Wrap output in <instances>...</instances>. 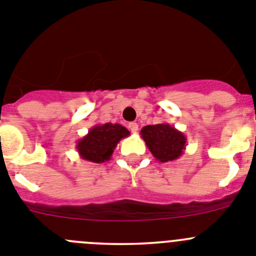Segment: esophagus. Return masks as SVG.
I'll return each mask as SVG.
<instances>
[{
  "label": "esophagus",
  "mask_w": 256,
  "mask_h": 256,
  "mask_svg": "<svg viewBox=\"0 0 256 256\" xmlns=\"http://www.w3.org/2000/svg\"><path fill=\"white\" fill-rule=\"evenodd\" d=\"M128 128L131 130V132H138V130H139V125H138L136 122H131L128 124Z\"/></svg>",
  "instance_id": "1"
}]
</instances>
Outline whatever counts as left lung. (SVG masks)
Here are the masks:
<instances>
[{
	"mask_svg": "<svg viewBox=\"0 0 256 256\" xmlns=\"http://www.w3.org/2000/svg\"><path fill=\"white\" fill-rule=\"evenodd\" d=\"M140 135L154 158L162 163L178 160L186 148L185 135L170 124L144 126Z\"/></svg>",
	"mask_w": 256,
	"mask_h": 256,
	"instance_id": "obj_1",
	"label": "left lung"
}]
</instances>
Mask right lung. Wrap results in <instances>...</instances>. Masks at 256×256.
<instances>
[{"instance_id":"add662e5","label":"right lung","mask_w":256,"mask_h":256,"mask_svg":"<svg viewBox=\"0 0 256 256\" xmlns=\"http://www.w3.org/2000/svg\"><path fill=\"white\" fill-rule=\"evenodd\" d=\"M130 131L120 124H100L88 131V134L76 142L80 158L93 163H103L111 160L114 148Z\"/></svg>"}]
</instances>
